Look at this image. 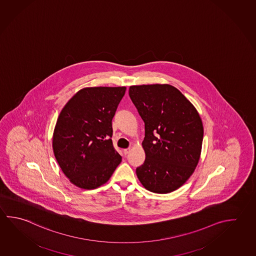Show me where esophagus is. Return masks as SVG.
Segmentation results:
<instances>
[{
	"mask_svg": "<svg viewBox=\"0 0 256 256\" xmlns=\"http://www.w3.org/2000/svg\"><path fill=\"white\" fill-rule=\"evenodd\" d=\"M123 152H124V154L126 156V154L130 152V148H126V149H124V150H123Z\"/></svg>",
	"mask_w": 256,
	"mask_h": 256,
	"instance_id": "34e87169",
	"label": "esophagus"
}]
</instances>
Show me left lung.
<instances>
[{"instance_id": "1", "label": "left lung", "mask_w": 256, "mask_h": 256, "mask_svg": "<svg viewBox=\"0 0 256 256\" xmlns=\"http://www.w3.org/2000/svg\"><path fill=\"white\" fill-rule=\"evenodd\" d=\"M128 94L144 122L146 160L136 170L139 182L152 192H174L200 160L204 133L200 116L170 84L130 86Z\"/></svg>"}]
</instances>
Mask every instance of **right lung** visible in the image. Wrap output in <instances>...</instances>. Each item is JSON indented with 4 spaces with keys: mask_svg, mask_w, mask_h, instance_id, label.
Returning a JSON list of instances; mask_svg holds the SVG:
<instances>
[{
    "mask_svg": "<svg viewBox=\"0 0 256 256\" xmlns=\"http://www.w3.org/2000/svg\"><path fill=\"white\" fill-rule=\"evenodd\" d=\"M126 87H87L77 92L59 114L53 151L74 185L94 190L104 185L122 162L113 148L112 118Z\"/></svg>",
    "mask_w": 256,
    "mask_h": 256,
    "instance_id": "obj_1",
    "label": "right lung"
}]
</instances>
